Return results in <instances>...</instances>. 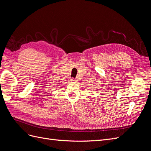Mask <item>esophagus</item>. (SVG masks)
<instances>
[{"label":"esophagus","mask_w":151,"mask_h":151,"mask_svg":"<svg viewBox=\"0 0 151 151\" xmlns=\"http://www.w3.org/2000/svg\"><path fill=\"white\" fill-rule=\"evenodd\" d=\"M77 81L76 79H73V78L70 79V82H71V83H76V82H77Z\"/></svg>","instance_id":"1"}]
</instances>
